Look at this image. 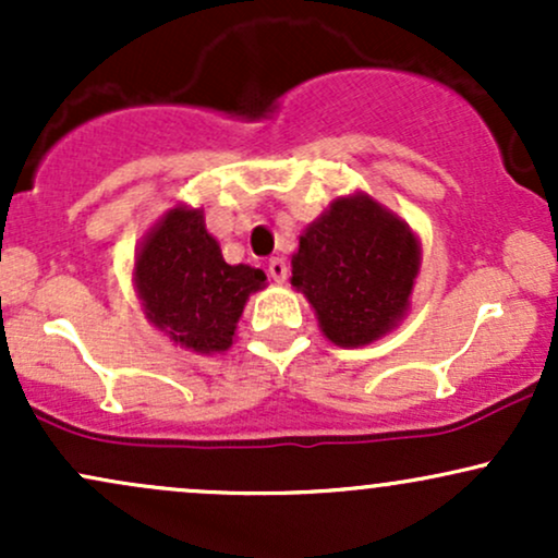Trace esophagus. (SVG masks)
I'll list each match as a JSON object with an SVG mask.
<instances>
[{
  "label": "esophagus",
  "mask_w": 558,
  "mask_h": 558,
  "mask_svg": "<svg viewBox=\"0 0 558 558\" xmlns=\"http://www.w3.org/2000/svg\"><path fill=\"white\" fill-rule=\"evenodd\" d=\"M267 270H270V278L275 280V283H283V280L288 278V265L283 257H272L270 262H267Z\"/></svg>",
  "instance_id": "esophagus-1"
}]
</instances>
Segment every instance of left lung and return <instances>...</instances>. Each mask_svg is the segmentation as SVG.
<instances>
[{
    "label": "left lung",
    "instance_id": "1",
    "mask_svg": "<svg viewBox=\"0 0 558 558\" xmlns=\"http://www.w3.org/2000/svg\"><path fill=\"white\" fill-rule=\"evenodd\" d=\"M291 283L315 306L338 345L373 343L403 317L420 270L409 226L369 196H349L306 228Z\"/></svg>",
    "mask_w": 558,
    "mask_h": 558
}]
</instances>
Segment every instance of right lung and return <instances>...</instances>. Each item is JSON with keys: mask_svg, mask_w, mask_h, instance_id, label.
<instances>
[{"mask_svg": "<svg viewBox=\"0 0 558 558\" xmlns=\"http://www.w3.org/2000/svg\"><path fill=\"white\" fill-rule=\"evenodd\" d=\"M265 272L228 265L204 228L202 209L175 207L146 235L136 257L138 296L146 317L185 349L213 354L233 343L248 293Z\"/></svg>", "mask_w": 558, "mask_h": 558, "instance_id": "right-lung-1", "label": "right lung"}]
</instances>
